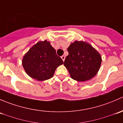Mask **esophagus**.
Wrapping results in <instances>:
<instances>
[{"label": "esophagus", "mask_w": 123, "mask_h": 123, "mask_svg": "<svg viewBox=\"0 0 123 123\" xmlns=\"http://www.w3.org/2000/svg\"><path fill=\"white\" fill-rule=\"evenodd\" d=\"M61 58H62V59L63 61H65V56L64 55H62L61 56Z\"/></svg>", "instance_id": "obj_1"}]
</instances>
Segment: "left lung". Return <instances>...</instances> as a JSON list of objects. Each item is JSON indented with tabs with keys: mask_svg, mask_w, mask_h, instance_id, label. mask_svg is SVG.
Wrapping results in <instances>:
<instances>
[{
	"mask_svg": "<svg viewBox=\"0 0 123 123\" xmlns=\"http://www.w3.org/2000/svg\"><path fill=\"white\" fill-rule=\"evenodd\" d=\"M64 65L71 77L78 81H85L95 77L100 68L102 58L99 53L90 44L75 41L67 49Z\"/></svg>",
	"mask_w": 123,
	"mask_h": 123,
	"instance_id": "8db88e82",
	"label": "left lung"
}]
</instances>
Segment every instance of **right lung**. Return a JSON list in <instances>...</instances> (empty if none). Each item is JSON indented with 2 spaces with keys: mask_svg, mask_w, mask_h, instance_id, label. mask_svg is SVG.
I'll return each mask as SVG.
<instances>
[{
  "mask_svg": "<svg viewBox=\"0 0 123 123\" xmlns=\"http://www.w3.org/2000/svg\"><path fill=\"white\" fill-rule=\"evenodd\" d=\"M64 63L47 40L40 41L24 56L22 64L26 73L33 79L44 81L54 75L58 67Z\"/></svg>",
  "mask_w": 123,
  "mask_h": 123,
  "instance_id": "1",
  "label": "right lung"
}]
</instances>
